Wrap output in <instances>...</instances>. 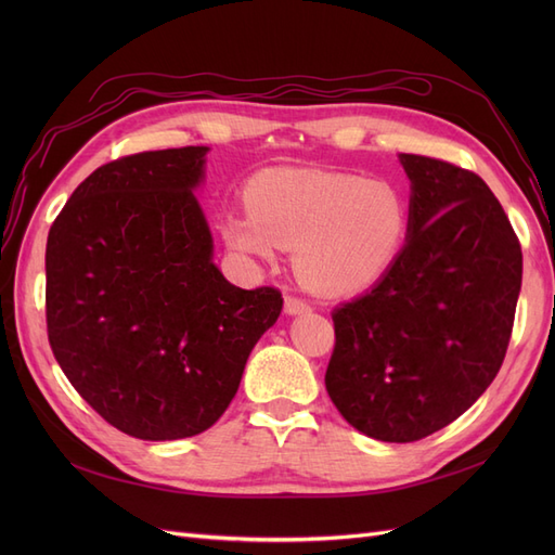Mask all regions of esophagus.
I'll list each match as a JSON object with an SVG mask.
<instances>
[{"label":"esophagus","mask_w":555,"mask_h":555,"mask_svg":"<svg viewBox=\"0 0 555 555\" xmlns=\"http://www.w3.org/2000/svg\"><path fill=\"white\" fill-rule=\"evenodd\" d=\"M308 310H310L308 300L298 298V296H284V312L287 314H304Z\"/></svg>","instance_id":"obj_1"}]
</instances>
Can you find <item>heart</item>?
Instances as JSON below:
<instances>
[{"mask_svg": "<svg viewBox=\"0 0 555 555\" xmlns=\"http://www.w3.org/2000/svg\"><path fill=\"white\" fill-rule=\"evenodd\" d=\"M245 208L222 215V236L241 257L271 263L294 249L300 282L349 296L375 284L405 241L408 206L393 184L317 169H268L245 190Z\"/></svg>", "mask_w": 555, "mask_h": 555, "instance_id": "1", "label": "heart"}]
</instances>
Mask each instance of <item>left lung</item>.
Segmentation results:
<instances>
[{"mask_svg": "<svg viewBox=\"0 0 555 555\" xmlns=\"http://www.w3.org/2000/svg\"><path fill=\"white\" fill-rule=\"evenodd\" d=\"M412 182L408 243L371 292L333 310L326 391L382 442H416L489 389L512 338L520 243L477 173L400 155Z\"/></svg>", "mask_w": 555, "mask_h": 555, "instance_id": "left-lung-1", "label": "left lung"}]
</instances>
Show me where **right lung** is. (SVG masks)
I'll use <instances>...</instances> for the list:
<instances>
[{
	"instance_id": "1",
	"label": "right lung",
	"mask_w": 555,
	"mask_h": 555,
	"mask_svg": "<svg viewBox=\"0 0 555 555\" xmlns=\"http://www.w3.org/2000/svg\"><path fill=\"white\" fill-rule=\"evenodd\" d=\"M206 153L188 145L99 166L48 233L50 349L82 400L139 440L208 430L282 310L275 287H233L212 263L192 192Z\"/></svg>"
}]
</instances>
